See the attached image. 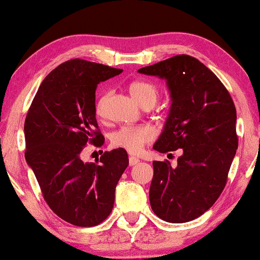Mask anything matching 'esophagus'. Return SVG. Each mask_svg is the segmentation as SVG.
<instances>
[{
    "instance_id": "34e87169",
    "label": "esophagus",
    "mask_w": 260,
    "mask_h": 260,
    "mask_svg": "<svg viewBox=\"0 0 260 260\" xmlns=\"http://www.w3.org/2000/svg\"><path fill=\"white\" fill-rule=\"evenodd\" d=\"M139 162V159L136 156H129V166H134Z\"/></svg>"
}]
</instances>
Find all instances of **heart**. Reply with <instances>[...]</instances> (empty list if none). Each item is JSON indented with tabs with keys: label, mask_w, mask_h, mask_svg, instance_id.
Here are the masks:
<instances>
[{
	"label": "heart",
	"mask_w": 260,
	"mask_h": 260,
	"mask_svg": "<svg viewBox=\"0 0 260 260\" xmlns=\"http://www.w3.org/2000/svg\"><path fill=\"white\" fill-rule=\"evenodd\" d=\"M129 92L133 99L140 106H151L156 104L159 91L154 84L144 80L134 82L129 86ZM107 95H101L96 103V113L103 115ZM155 133L149 126H123L111 134V144L115 148L123 149L131 154H138L143 147L154 139Z\"/></svg>",
	"instance_id": "obj_1"
}]
</instances>
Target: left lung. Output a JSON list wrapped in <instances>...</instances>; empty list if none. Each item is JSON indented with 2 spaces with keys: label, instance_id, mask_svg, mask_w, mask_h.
Listing matches in <instances>:
<instances>
[{
  "label": "left lung",
  "instance_id": "obj_1",
  "mask_svg": "<svg viewBox=\"0 0 260 260\" xmlns=\"http://www.w3.org/2000/svg\"><path fill=\"white\" fill-rule=\"evenodd\" d=\"M166 80L171 106L154 144L159 153L182 149L177 165L153 161L151 209L172 223L194 220L225 188L238 147L236 107L220 79L201 61L178 55L138 70Z\"/></svg>",
  "mask_w": 260,
  "mask_h": 260
}]
</instances>
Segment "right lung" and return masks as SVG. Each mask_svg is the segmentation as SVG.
<instances>
[{
    "mask_svg": "<svg viewBox=\"0 0 260 260\" xmlns=\"http://www.w3.org/2000/svg\"><path fill=\"white\" fill-rule=\"evenodd\" d=\"M122 72L79 58L64 62L43 80L26 115V164L47 205L72 225L90 228L110 215L129 162L123 149L105 151L99 164L80 157L86 143L105 140L96 122L98 84Z\"/></svg>",
    "mask_w": 260,
    "mask_h": 260,
    "instance_id": "1",
    "label": "right lung"
}]
</instances>
